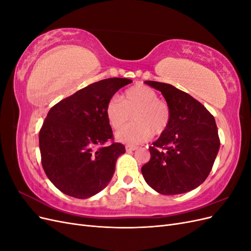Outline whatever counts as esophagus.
<instances>
[{
	"label": "esophagus",
	"mask_w": 251,
	"mask_h": 251,
	"mask_svg": "<svg viewBox=\"0 0 251 251\" xmlns=\"http://www.w3.org/2000/svg\"><path fill=\"white\" fill-rule=\"evenodd\" d=\"M137 148H138V147H136V146H126V150L127 151H131L137 150Z\"/></svg>",
	"instance_id": "obj_1"
}]
</instances>
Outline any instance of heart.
<instances>
[{"label":"heart","instance_id":"b5f03b06","mask_svg":"<svg viewBox=\"0 0 251 251\" xmlns=\"http://www.w3.org/2000/svg\"><path fill=\"white\" fill-rule=\"evenodd\" d=\"M104 114L114 130L126 124L132 115L134 123L116 133L118 141L132 146L148 141L153 135H162L172 118L169 103L159 98L155 90L141 83L126 89L120 100L112 97L105 104Z\"/></svg>","mask_w":251,"mask_h":251}]
</instances>
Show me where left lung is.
Listing matches in <instances>:
<instances>
[{
    "label": "left lung",
    "instance_id": "left-lung-1",
    "mask_svg": "<svg viewBox=\"0 0 251 251\" xmlns=\"http://www.w3.org/2000/svg\"><path fill=\"white\" fill-rule=\"evenodd\" d=\"M169 103L170 126L153 146L141 168L147 183L162 195H178L198 187L209 175L220 148L214 116L189 94L169 83L147 80Z\"/></svg>",
    "mask_w": 251,
    "mask_h": 251
}]
</instances>
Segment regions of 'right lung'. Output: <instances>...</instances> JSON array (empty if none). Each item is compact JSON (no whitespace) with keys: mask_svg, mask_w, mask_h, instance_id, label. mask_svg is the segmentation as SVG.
<instances>
[{"mask_svg":"<svg viewBox=\"0 0 251 251\" xmlns=\"http://www.w3.org/2000/svg\"><path fill=\"white\" fill-rule=\"evenodd\" d=\"M131 82L114 77L91 83L48 112L39 135L41 159L47 177L60 192L86 199L109 184L126 149L114 141L104 109L112 96Z\"/></svg>","mask_w":251,"mask_h":251,"instance_id":"right-lung-1","label":"right lung"}]
</instances>
